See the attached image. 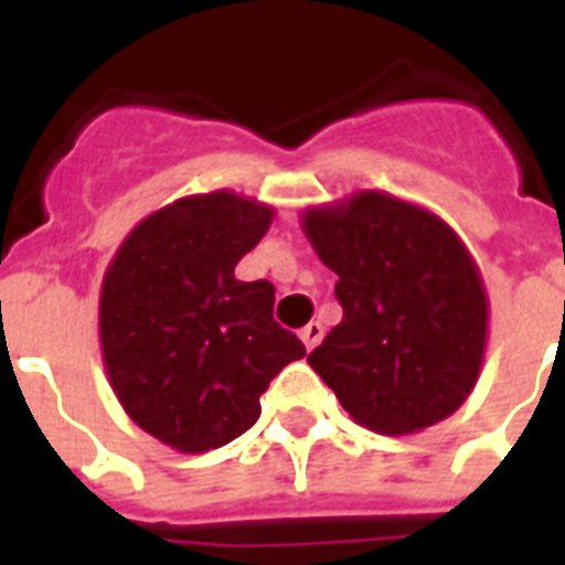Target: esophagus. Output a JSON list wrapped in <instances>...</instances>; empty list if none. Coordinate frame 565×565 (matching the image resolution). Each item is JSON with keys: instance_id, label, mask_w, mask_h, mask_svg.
<instances>
[{"instance_id": "esophagus-1", "label": "esophagus", "mask_w": 565, "mask_h": 565, "mask_svg": "<svg viewBox=\"0 0 565 565\" xmlns=\"http://www.w3.org/2000/svg\"><path fill=\"white\" fill-rule=\"evenodd\" d=\"M299 338H302V344L308 347V350H315V347L323 341V326L317 323V320H311V323L305 326L302 332H299Z\"/></svg>"}]
</instances>
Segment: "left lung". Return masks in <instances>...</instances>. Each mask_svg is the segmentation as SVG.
Masks as SVG:
<instances>
[{
	"label": "left lung",
	"mask_w": 565,
	"mask_h": 565,
	"mask_svg": "<svg viewBox=\"0 0 565 565\" xmlns=\"http://www.w3.org/2000/svg\"><path fill=\"white\" fill-rule=\"evenodd\" d=\"M335 271L344 317L308 365L359 425L416 434L461 407L482 371L488 296L473 254L440 215L356 191L302 212Z\"/></svg>",
	"instance_id": "obj_1"
}]
</instances>
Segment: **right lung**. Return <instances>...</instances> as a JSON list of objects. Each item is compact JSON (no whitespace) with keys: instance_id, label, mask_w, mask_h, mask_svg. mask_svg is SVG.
I'll use <instances>...</instances> for the list:
<instances>
[{"instance_id":"add662e5","label":"right lung","mask_w":565,"mask_h":565,"mask_svg":"<svg viewBox=\"0 0 565 565\" xmlns=\"http://www.w3.org/2000/svg\"><path fill=\"white\" fill-rule=\"evenodd\" d=\"M271 218L275 209L233 191L179 198L146 215L104 271L98 338L113 392L177 452L248 431L271 377L305 356L271 320L275 287L236 278Z\"/></svg>"}]
</instances>
